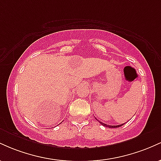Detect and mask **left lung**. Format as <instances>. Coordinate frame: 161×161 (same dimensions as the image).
Returning <instances> with one entry per match:
<instances>
[{
    "label": "left lung",
    "instance_id": "left-lung-1",
    "mask_svg": "<svg viewBox=\"0 0 161 161\" xmlns=\"http://www.w3.org/2000/svg\"><path fill=\"white\" fill-rule=\"evenodd\" d=\"M97 121L99 122L100 123H101V125H104V126H105V127H108V128H118V127H120V126H122V125H124V123H123V124H121V125H107V124H105V123H103L102 122H100L98 119H97Z\"/></svg>",
    "mask_w": 161,
    "mask_h": 161
}]
</instances>
